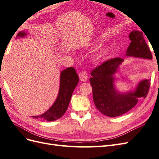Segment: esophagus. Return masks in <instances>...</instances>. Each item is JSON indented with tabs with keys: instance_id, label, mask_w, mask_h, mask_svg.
<instances>
[{
	"instance_id": "esophagus-1",
	"label": "esophagus",
	"mask_w": 159,
	"mask_h": 159,
	"mask_svg": "<svg viewBox=\"0 0 159 159\" xmlns=\"http://www.w3.org/2000/svg\"><path fill=\"white\" fill-rule=\"evenodd\" d=\"M79 78H80V80L81 81H86L88 80V75H87V73H86L85 71H81L80 73V75H79Z\"/></svg>"
}]
</instances>
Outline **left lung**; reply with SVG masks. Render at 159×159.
<instances>
[{"instance_id":"left-lung-1","label":"left lung","mask_w":159,"mask_h":159,"mask_svg":"<svg viewBox=\"0 0 159 159\" xmlns=\"http://www.w3.org/2000/svg\"><path fill=\"white\" fill-rule=\"evenodd\" d=\"M129 38L131 43L125 56L152 60V56L142 32L133 30ZM124 60L115 57L109 60L95 68L91 73L89 81L92 87L93 98L95 107L103 115L110 117H117L127 113L135 106L138 100L147 95L150 80L139 81L134 89L121 93L115 87V74Z\"/></svg>"}]
</instances>
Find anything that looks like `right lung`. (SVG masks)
<instances>
[{
	"instance_id": "right-lung-1",
	"label": "right lung",
	"mask_w": 159,
	"mask_h": 159,
	"mask_svg": "<svg viewBox=\"0 0 159 159\" xmlns=\"http://www.w3.org/2000/svg\"><path fill=\"white\" fill-rule=\"evenodd\" d=\"M26 35L25 31H21L17 34L16 38H24ZM78 82V75L73 67L64 70L60 74L59 92L55 102L45 113L32 117L48 121H55L61 117L68 107L72 93Z\"/></svg>"
}]
</instances>
